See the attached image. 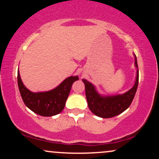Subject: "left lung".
<instances>
[{
    "label": "left lung",
    "mask_w": 159,
    "mask_h": 159,
    "mask_svg": "<svg viewBox=\"0 0 159 159\" xmlns=\"http://www.w3.org/2000/svg\"><path fill=\"white\" fill-rule=\"evenodd\" d=\"M135 66L138 68V63L135 56ZM139 80V71L137 70L136 81L134 87L123 95L114 96H100L95 90L94 86L83 79L85 85V93L87 104L90 110L96 116L102 118H111L117 116L130 106L133 98L135 96Z\"/></svg>",
    "instance_id": "obj_1"
}]
</instances>
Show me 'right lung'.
Masks as SVG:
<instances>
[{"label": "right lung", "mask_w": 159, "mask_h": 159, "mask_svg": "<svg viewBox=\"0 0 159 159\" xmlns=\"http://www.w3.org/2000/svg\"><path fill=\"white\" fill-rule=\"evenodd\" d=\"M78 79V76H71L54 90L44 93H32L24 86L18 72V85L24 103L34 113L43 116H54L63 110L72 84Z\"/></svg>", "instance_id": "obj_1"}]
</instances>
